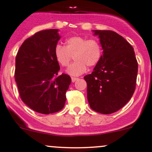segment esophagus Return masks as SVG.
<instances>
[{
  "instance_id": "34e87169",
  "label": "esophagus",
  "mask_w": 152,
  "mask_h": 152,
  "mask_svg": "<svg viewBox=\"0 0 152 152\" xmlns=\"http://www.w3.org/2000/svg\"><path fill=\"white\" fill-rule=\"evenodd\" d=\"M77 79H78V78H76V77H72L71 78L72 82H75L76 80H77Z\"/></svg>"
}]
</instances>
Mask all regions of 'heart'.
Returning a JSON list of instances; mask_svg holds the SVG:
<instances>
[{"mask_svg":"<svg viewBox=\"0 0 152 152\" xmlns=\"http://www.w3.org/2000/svg\"><path fill=\"white\" fill-rule=\"evenodd\" d=\"M102 47L97 39L81 36H73L65 41V45H57L54 49L56 62L62 67L68 66L72 56L75 62L67 69L69 75L77 76L87 70V66L97 65L102 56Z\"/></svg>","mask_w":152,"mask_h":152,"instance_id":"1","label":"heart"}]
</instances>
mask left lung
I'll return each instance as SVG.
<instances>
[{"mask_svg": "<svg viewBox=\"0 0 152 152\" xmlns=\"http://www.w3.org/2000/svg\"><path fill=\"white\" fill-rule=\"evenodd\" d=\"M99 36L102 56L91 74L84 77L92 110L111 114L131 99L135 90L137 62L134 48L122 36L109 30H93Z\"/></svg>", "mask_w": 152, "mask_h": 152, "instance_id": "left-lung-1", "label": "left lung"}]
</instances>
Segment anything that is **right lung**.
Here are the masks:
<instances>
[{
	"label": "right lung",
	"mask_w": 152,
	"mask_h": 152,
	"mask_svg": "<svg viewBox=\"0 0 152 152\" xmlns=\"http://www.w3.org/2000/svg\"><path fill=\"white\" fill-rule=\"evenodd\" d=\"M58 32V29L37 32L24 41L15 59V82L21 99L41 114H51L63 108L71 83L68 75L57 76L60 67L54 49L61 37Z\"/></svg>",
	"instance_id": "1"
}]
</instances>
